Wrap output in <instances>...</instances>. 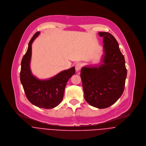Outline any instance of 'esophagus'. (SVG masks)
Listing matches in <instances>:
<instances>
[{
    "label": "esophagus",
    "instance_id": "obj_1",
    "mask_svg": "<svg viewBox=\"0 0 146 146\" xmlns=\"http://www.w3.org/2000/svg\"><path fill=\"white\" fill-rule=\"evenodd\" d=\"M83 66V64L80 62H79V63H77L76 64V66H75V69L77 71H79L80 70V68L82 67Z\"/></svg>",
    "mask_w": 146,
    "mask_h": 146
}]
</instances>
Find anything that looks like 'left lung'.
<instances>
[{
    "label": "left lung",
    "mask_w": 146,
    "mask_h": 146,
    "mask_svg": "<svg viewBox=\"0 0 146 146\" xmlns=\"http://www.w3.org/2000/svg\"><path fill=\"white\" fill-rule=\"evenodd\" d=\"M103 38V64L98 67H83L80 77L84 98L91 106L105 108L121 96L125 86L127 69L119 44L110 33L99 32Z\"/></svg>",
    "instance_id": "left-lung-1"
}]
</instances>
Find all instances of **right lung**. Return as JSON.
<instances>
[{
    "instance_id": "obj_1",
    "label": "right lung",
    "mask_w": 146,
    "mask_h": 146,
    "mask_svg": "<svg viewBox=\"0 0 146 146\" xmlns=\"http://www.w3.org/2000/svg\"><path fill=\"white\" fill-rule=\"evenodd\" d=\"M39 34V32H37L34 35L22 58L20 79L28 100L38 107L50 109L56 107L63 100L67 82L75 74V69L73 67L46 80H38L33 76L30 67L31 44Z\"/></svg>"
}]
</instances>
